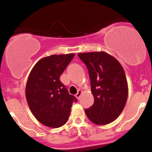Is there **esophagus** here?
<instances>
[{
  "label": "esophagus",
  "instance_id": "34e87169",
  "mask_svg": "<svg viewBox=\"0 0 152 152\" xmlns=\"http://www.w3.org/2000/svg\"><path fill=\"white\" fill-rule=\"evenodd\" d=\"M82 90H79V91H78V93L76 94V97L77 98V99H80V96L81 95H82Z\"/></svg>",
  "mask_w": 152,
  "mask_h": 152
}]
</instances>
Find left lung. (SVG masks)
<instances>
[{
  "instance_id": "obj_1",
  "label": "left lung",
  "mask_w": 152,
  "mask_h": 152,
  "mask_svg": "<svg viewBox=\"0 0 152 152\" xmlns=\"http://www.w3.org/2000/svg\"><path fill=\"white\" fill-rule=\"evenodd\" d=\"M78 56L87 67L94 97V104L85 113L97 125L114 121L123 111L127 98L128 85L120 62L104 51L79 53Z\"/></svg>"
}]
</instances>
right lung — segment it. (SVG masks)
I'll list each match as a JSON object with an SVG mask.
<instances>
[{
    "label": "right lung",
    "mask_w": 152,
    "mask_h": 152,
    "mask_svg": "<svg viewBox=\"0 0 152 152\" xmlns=\"http://www.w3.org/2000/svg\"><path fill=\"white\" fill-rule=\"evenodd\" d=\"M74 53L51 55L38 61L27 80L26 97L32 114L43 125L58 128L67 121L76 97L69 94L59 77Z\"/></svg>",
    "instance_id": "right-lung-1"
}]
</instances>
